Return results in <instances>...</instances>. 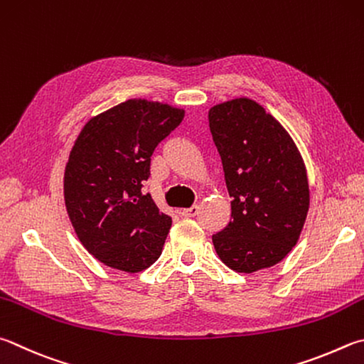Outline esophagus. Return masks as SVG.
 <instances>
[{
	"label": "esophagus",
	"instance_id": "1",
	"mask_svg": "<svg viewBox=\"0 0 364 364\" xmlns=\"http://www.w3.org/2000/svg\"><path fill=\"white\" fill-rule=\"evenodd\" d=\"M180 213H181L183 216H189V218H193V216H197V215H199V207H197V205H193V207L181 210Z\"/></svg>",
	"mask_w": 364,
	"mask_h": 364
}]
</instances>
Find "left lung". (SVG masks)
<instances>
[{
    "instance_id": "8db88e82",
    "label": "left lung",
    "mask_w": 364,
    "mask_h": 364,
    "mask_svg": "<svg viewBox=\"0 0 364 364\" xmlns=\"http://www.w3.org/2000/svg\"><path fill=\"white\" fill-rule=\"evenodd\" d=\"M230 196V221L211 240L237 272L275 266L299 239L309 211V181L293 138L250 98L208 111Z\"/></svg>"
}]
</instances>
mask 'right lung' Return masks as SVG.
<instances>
[{"instance_id":"1","label":"right lung","mask_w":364,"mask_h":364,"mask_svg":"<svg viewBox=\"0 0 364 364\" xmlns=\"http://www.w3.org/2000/svg\"><path fill=\"white\" fill-rule=\"evenodd\" d=\"M184 111L132 98L84 125L65 168V205L85 250L105 266L141 272L157 261L171 218L143 183L151 156Z\"/></svg>"}]
</instances>
